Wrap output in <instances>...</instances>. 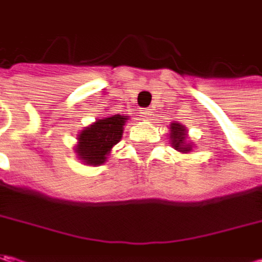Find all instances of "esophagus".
<instances>
[{"instance_id": "1", "label": "esophagus", "mask_w": 262, "mask_h": 262, "mask_svg": "<svg viewBox=\"0 0 262 262\" xmlns=\"http://www.w3.org/2000/svg\"><path fill=\"white\" fill-rule=\"evenodd\" d=\"M141 116H143L146 121H148V119L151 118V111H150V109H143V111H141Z\"/></svg>"}]
</instances>
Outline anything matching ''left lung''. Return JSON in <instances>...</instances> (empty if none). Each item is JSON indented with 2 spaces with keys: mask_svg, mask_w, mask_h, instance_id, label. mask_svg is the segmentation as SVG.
Segmentation results:
<instances>
[{
  "mask_svg": "<svg viewBox=\"0 0 262 262\" xmlns=\"http://www.w3.org/2000/svg\"><path fill=\"white\" fill-rule=\"evenodd\" d=\"M170 140H172V147L181 153H189L192 150V144L186 143V129L182 124H170Z\"/></svg>",
  "mask_w": 262,
  "mask_h": 262,
  "instance_id": "1",
  "label": "left lung"
}]
</instances>
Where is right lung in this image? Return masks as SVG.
I'll list each match as a JSON object with an SVG mask.
<instances>
[{
	"mask_svg": "<svg viewBox=\"0 0 262 262\" xmlns=\"http://www.w3.org/2000/svg\"><path fill=\"white\" fill-rule=\"evenodd\" d=\"M126 116L112 115L102 118L84 128L77 136L76 153L78 159L90 166L105 163L112 147L122 138Z\"/></svg>",
	"mask_w": 262,
	"mask_h": 262,
	"instance_id": "right-lung-1",
	"label": "right lung"
}]
</instances>
